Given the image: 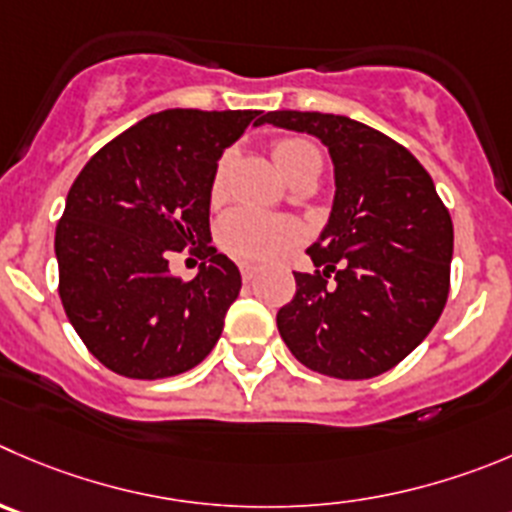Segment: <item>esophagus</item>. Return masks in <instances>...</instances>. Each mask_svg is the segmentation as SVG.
Returning <instances> with one entry per match:
<instances>
[{"label": "esophagus", "instance_id": "esophagus-1", "mask_svg": "<svg viewBox=\"0 0 512 512\" xmlns=\"http://www.w3.org/2000/svg\"><path fill=\"white\" fill-rule=\"evenodd\" d=\"M238 269H241V279H243V281H251L253 276L259 274V266L246 264V261H241V264H238Z\"/></svg>", "mask_w": 512, "mask_h": 512}]
</instances>
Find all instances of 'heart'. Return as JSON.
Listing matches in <instances>:
<instances>
[{"mask_svg":"<svg viewBox=\"0 0 512 512\" xmlns=\"http://www.w3.org/2000/svg\"><path fill=\"white\" fill-rule=\"evenodd\" d=\"M271 155H274L279 170L291 183L304 178H319L321 165H324L319 148L309 138H301V135L274 140ZM226 175L228 155H221L211 180L213 198H221L223 188H226ZM301 238H304V226L299 221L248 206L233 208L218 223V243L238 259H279L289 248H294Z\"/></svg>","mask_w":512,"mask_h":512,"instance_id":"heart-1","label":"heart"}]
</instances>
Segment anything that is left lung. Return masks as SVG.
Returning <instances> with one entry per match:
<instances>
[{"instance_id":"left-lung-1","label":"left lung","mask_w":512,"mask_h":512,"mask_svg":"<svg viewBox=\"0 0 512 512\" xmlns=\"http://www.w3.org/2000/svg\"><path fill=\"white\" fill-rule=\"evenodd\" d=\"M261 123L311 133L337 173L332 218L309 248L314 274L276 314L304 367L369 379L397 367L440 319L450 294L452 218L430 173L397 140L344 115L276 110Z\"/></svg>"}]
</instances>
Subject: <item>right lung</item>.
I'll return each mask as SVG.
<instances>
[{"label":"right lung","instance_id":"1","mask_svg":"<svg viewBox=\"0 0 512 512\" xmlns=\"http://www.w3.org/2000/svg\"><path fill=\"white\" fill-rule=\"evenodd\" d=\"M261 110H163L102 145L67 193L55 253L65 314L92 357L130 379H163L216 347L241 274L211 241V180L223 148ZM188 247L196 280L167 259Z\"/></svg>","mask_w":512,"mask_h":512}]
</instances>
